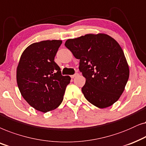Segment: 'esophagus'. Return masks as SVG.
Listing matches in <instances>:
<instances>
[{
    "label": "esophagus",
    "instance_id": "esophagus-1",
    "mask_svg": "<svg viewBox=\"0 0 146 146\" xmlns=\"http://www.w3.org/2000/svg\"><path fill=\"white\" fill-rule=\"evenodd\" d=\"M79 74H78V73H75V74H74V75H71V78L72 79H73V78H75V77H76V76H77V75H78Z\"/></svg>",
    "mask_w": 146,
    "mask_h": 146
}]
</instances>
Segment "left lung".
<instances>
[{"label": "left lung", "instance_id": "left-lung-1", "mask_svg": "<svg viewBox=\"0 0 146 146\" xmlns=\"http://www.w3.org/2000/svg\"><path fill=\"white\" fill-rule=\"evenodd\" d=\"M65 45L80 60L79 71L86 81L81 91L86 100L106 108L119 100L129 69L119 43L106 34H87L66 40Z\"/></svg>", "mask_w": 146, "mask_h": 146}]
</instances>
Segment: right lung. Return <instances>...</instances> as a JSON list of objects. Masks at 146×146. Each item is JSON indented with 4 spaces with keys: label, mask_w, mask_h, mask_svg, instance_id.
<instances>
[{
    "label": "right lung",
    "mask_w": 146,
    "mask_h": 146,
    "mask_svg": "<svg viewBox=\"0 0 146 146\" xmlns=\"http://www.w3.org/2000/svg\"><path fill=\"white\" fill-rule=\"evenodd\" d=\"M61 40L35 42L25 48L17 69L19 91L31 107L46 113L58 108L63 102L71 77L63 76L54 59Z\"/></svg>",
    "instance_id": "right-lung-1"
}]
</instances>
